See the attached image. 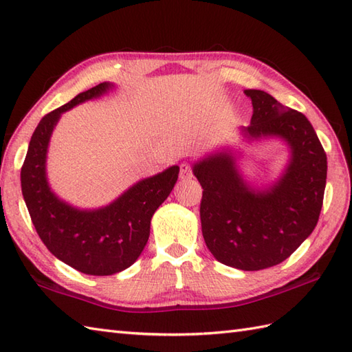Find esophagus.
I'll return each mask as SVG.
<instances>
[{
	"instance_id": "1",
	"label": "esophagus",
	"mask_w": 352,
	"mask_h": 352,
	"mask_svg": "<svg viewBox=\"0 0 352 352\" xmlns=\"http://www.w3.org/2000/svg\"><path fill=\"white\" fill-rule=\"evenodd\" d=\"M180 178L182 180H189V178H192V169L189 164L183 163L180 166Z\"/></svg>"
}]
</instances>
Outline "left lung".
<instances>
[{
    "label": "left lung",
    "mask_w": 352,
    "mask_h": 352,
    "mask_svg": "<svg viewBox=\"0 0 352 352\" xmlns=\"http://www.w3.org/2000/svg\"><path fill=\"white\" fill-rule=\"evenodd\" d=\"M252 118L246 140L281 139L289 162L278 180L256 189L239 169L237 154L222 149L193 163L203 188L199 214L207 248L221 263L260 271L281 263L315 230L327 183V154L310 121L274 96L246 89Z\"/></svg>",
    "instance_id": "8db88e82"
}]
</instances>
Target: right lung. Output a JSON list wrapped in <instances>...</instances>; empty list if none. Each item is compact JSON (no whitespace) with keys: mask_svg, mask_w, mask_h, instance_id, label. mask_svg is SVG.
I'll list each match as a JSON object with an SVG mask.
<instances>
[{"mask_svg":"<svg viewBox=\"0 0 352 352\" xmlns=\"http://www.w3.org/2000/svg\"><path fill=\"white\" fill-rule=\"evenodd\" d=\"M115 86L104 81L78 94L42 118L21 169L22 195L37 234L52 256L87 275H113L130 267L144 251L154 212L174 189L180 168L133 184L113 203L94 210L77 208L51 190L47 153L51 134L65 111L100 98Z\"/></svg>","mask_w":352,"mask_h":352,"instance_id":"add662e5","label":"right lung"}]
</instances>
